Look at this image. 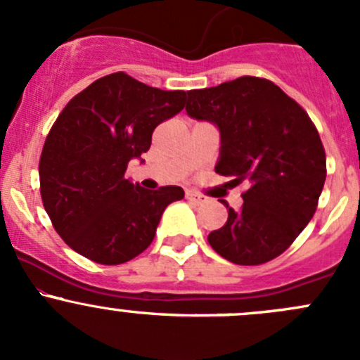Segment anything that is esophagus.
I'll use <instances>...</instances> for the list:
<instances>
[{
    "instance_id": "obj_1",
    "label": "esophagus",
    "mask_w": 360,
    "mask_h": 360,
    "mask_svg": "<svg viewBox=\"0 0 360 360\" xmlns=\"http://www.w3.org/2000/svg\"><path fill=\"white\" fill-rule=\"evenodd\" d=\"M186 198L188 200H190L191 203H203L207 200V197H203V195H200V193H197V191H186Z\"/></svg>"
}]
</instances>
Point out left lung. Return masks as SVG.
Listing matches in <instances>:
<instances>
[{"instance_id": "8db88e82", "label": "left lung", "mask_w": 360, "mask_h": 360, "mask_svg": "<svg viewBox=\"0 0 360 360\" xmlns=\"http://www.w3.org/2000/svg\"><path fill=\"white\" fill-rule=\"evenodd\" d=\"M186 112L221 134L216 172L248 181L244 205L210 231V248L235 264L254 266L281 256L317 210L326 151L307 111L274 82L240 76L188 92Z\"/></svg>"}]
</instances>
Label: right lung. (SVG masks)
<instances>
[{"label":"right lung","instance_id":"right-lung-1","mask_svg":"<svg viewBox=\"0 0 360 360\" xmlns=\"http://www.w3.org/2000/svg\"><path fill=\"white\" fill-rule=\"evenodd\" d=\"M184 101L183 90L155 89L120 71L96 79L57 116L39 158V191L72 250L99 264H122L150 248L165 207L184 191L144 190L125 179V170Z\"/></svg>","mask_w":360,"mask_h":360}]
</instances>
